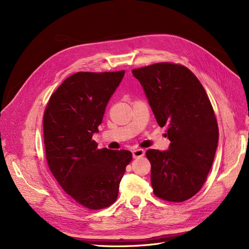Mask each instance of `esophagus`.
I'll return each instance as SVG.
<instances>
[{
    "instance_id": "34e87169",
    "label": "esophagus",
    "mask_w": 249,
    "mask_h": 249,
    "mask_svg": "<svg viewBox=\"0 0 249 249\" xmlns=\"http://www.w3.org/2000/svg\"><path fill=\"white\" fill-rule=\"evenodd\" d=\"M145 151L143 149H135L132 151V156L134 159H138V158H142V156H144Z\"/></svg>"
}]
</instances>
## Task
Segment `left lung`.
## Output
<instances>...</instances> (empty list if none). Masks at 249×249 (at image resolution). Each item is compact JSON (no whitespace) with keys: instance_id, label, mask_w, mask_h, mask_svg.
Masks as SVG:
<instances>
[{"instance_id":"obj_1","label":"left lung","mask_w":249,"mask_h":249,"mask_svg":"<svg viewBox=\"0 0 249 249\" xmlns=\"http://www.w3.org/2000/svg\"><path fill=\"white\" fill-rule=\"evenodd\" d=\"M132 73L171 140L167 150L146 151L153 193L184 202L201 190L214 161L219 130L211 102L197 76L182 65L155 63Z\"/></svg>"}]
</instances>
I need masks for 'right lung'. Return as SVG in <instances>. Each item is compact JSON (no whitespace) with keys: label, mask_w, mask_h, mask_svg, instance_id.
I'll return each instance as SVG.
<instances>
[{"label":"right lung","mask_w":249,"mask_h":249,"mask_svg":"<svg viewBox=\"0 0 249 249\" xmlns=\"http://www.w3.org/2000/svg\"><path fill=\"white\" fill-rule=\"evenodd\" d=\"M124 74V71L76 72L52 94L44 112L50 171L72 200L91 210L116 201L126 165L132 160L130 151L98 149L91 139Z\"/></svg>","instance_id":"1"}]
</instances>
